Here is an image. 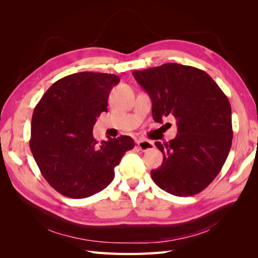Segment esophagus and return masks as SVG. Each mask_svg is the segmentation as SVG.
Instances as JSON below:
<instances>
[{
    "mask_svg": "<svg viewBox=\"0 0 258 258\" xmlns=\"http://www.w3.org/2000/svg\"><path fill=\"white\" fill-rule=\"evenodd\" d=\"M137 144L142 152H147L155 147L154 143L152 141H147V140H137Z\"/></svg>",
    "mask_w": 258,
    "mask_h": 258,
    "instance_id": "obj_1",
    "label": "esophagus"
}]
</instances>
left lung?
Listing matches in <instances>:
<instances>
[{
  "mask_svg": "<svg viewBox=\"0 0 258 258\" xmlns=\"http://www.w3.org/2000/svg\"><path fill=\"white\" fill-rule=\"evenodd\" d=\"M132 75L151 97L154 120L176 119V137L166 144L155 142L163 160L151 171L153 181L178 197L204 190L220 173L231 147L228 98L208 73L189 66L165 63Z\"/></svg>",
  "mask_w": 258,
  "mask_h": 258,
  "instance_id": "left-lung-1",
  "label": "left lung"
}]
</instances>
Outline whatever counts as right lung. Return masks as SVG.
Here are the masks:
<instances>
[{"instance_id":"1","label":"right lung","mask_w":258,"mask_h":258,"mask_svg":"<svg viewBox=\"0 0 258 258\" xmlns=\"http://www.w3.org/2000/svg\"><path fill=\"white\" fill-rule=\"evenodd\" d=\"M120 79L114 74L81 72L57 81L34 108L30 148L42 175L63 196H92L110 184L132 138L100 143L92 129L107 112V99Z\"/></svg>"}]
</instances>
